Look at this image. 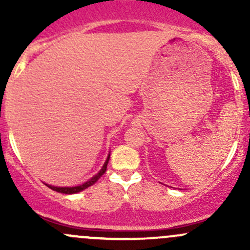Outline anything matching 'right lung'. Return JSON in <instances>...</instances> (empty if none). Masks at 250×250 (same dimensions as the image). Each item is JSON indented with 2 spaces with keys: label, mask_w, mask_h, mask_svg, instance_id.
Listing matches in <instances>:
<instances>
[{
  "label": "right lung",
  "mask_w": 250,
  "mask_h": 250,
  "mask_svg": "<svg viewBox=\"0 0 250 250\" xmlns=\"http://www.w3.org/2000/svg\"><path fill=\"white\" fill-rule=\"evenodd\" d=\"M109 160H110V156H109V157H107V160H106V162H105V165L103 166L102 170H100V172L98 173L97 175L93 176L92 179H89V180H88L87 183L82 184V185H80V186H74V188H57V186L47 185V184H46V185H47L49 188H52L53 191H57V192H60V193H66V195H71V193L80 192V191H82V190H84V188H89V186H92L93 184H95L98 180H99L100 176L104 175V173L106 172V168H107V163H109Z\"/></svg>",
  "instance_id": "add662e5"
}]
</instances>
